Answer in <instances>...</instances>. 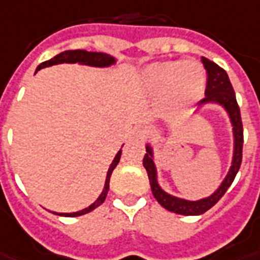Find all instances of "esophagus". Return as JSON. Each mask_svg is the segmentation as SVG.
Returning <instances> with one entry per match:
<instances>
[{
  "mask_svg": "<svg viewBox=\"0 0 260 260\" xmlns=\"http://www.w3.org/2000/svg\"><path fill=\"white\" fill-rule=\"evenodd\" d=\"M142 135H143V129L140 128V126H135L134 129H132V138H142Z\"/></svg>",
  "mask_w": 260,
  "mask_h": 260,
  "instance_id": "obj_1",
  "label": "esophagus"
}]
</instances>
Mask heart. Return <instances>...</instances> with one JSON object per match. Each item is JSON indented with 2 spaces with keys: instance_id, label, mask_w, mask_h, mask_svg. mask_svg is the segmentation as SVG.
Wrapping results in <instances>:
<instances>
[{
  "instance_id": "1",
  "label": "heart",
  "mask_w": 260,
  "mask_h": 260,
  "mask_svg": "<svg viewBox=\"0 0 260 260\" xmlns=\"http://www.w3.org/2000/svg\"><path fill=\"white\" fill-rule=\"evenodd\" d=\"M142 88L149 96L161 98L165 113L180 114L203 99L207 74L196 59L155 61L142 71Z\"/></svg>"
}]
</instances>
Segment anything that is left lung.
Wrapping results in <instances>:
<instances>
[{"instance_id": "1", "label": "left lung", "mask_w": 260, "mask_h": 260, "mask_svg": "<svg viewBox=\"0 0 260 260\" xmlns=\"http://www.w3.org/2000/svg\"><path fill=\"white\" fill-rule=\"evenodd\" d=\"M204 67L208 74V81L205 88V98L200 102L197 107L207 105H218L226 111L230 124H232L233 132V157L232 165L229 168L228 174L223 178L222 183L219 184L218 189L215 190L211 196L204 197V199L190 201V200L180 199L176 196L169 194L165 191L158 182V172L154 164V150L150 142H146V154L143 157V167L147 171L150 180V187L153 191L154 199L159 203L161 207L168 209L171 212L179 213V215H186V216H196L201 213L207 212L209 208H212L219 200L222 199L223 194L230 187L233 180L237 175L241 159H243V122H241V114H240V107L236 101L234 89H233L232 82L229 80V76L222 67H219L216 63L208 60L207 57L201 59Z\"/></svg>"}]
</instances>
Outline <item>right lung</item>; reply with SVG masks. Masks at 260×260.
Wrapping results in <instances>:
<instances>
[{
  "label": "right lung",
  "instance_id": "obj_1",
  "mask_svg": "<svg viewBox=\"0 0 260 260\" xmlns=\"http://www.w3.org/2000/svg\"><path fill=\"white\" fill-rule=\"evenodd\" d=\"M61 63H70V64H74V63H78V64H82V66H89V67H99V69H105V67L114 66L117 63V59L114 56H110L107 53H103V52H88L84 51V49H76V51H64L56 55L55 57H52L51 60H47L41 63L40 66L37 67L38 70H41L44 67L53 66V64H61ZM121 158V150L115 154L114 159L111 161L110 167H109V171H107V175H106L105 180V187L102 190L101 196L93 201V203L86 207V208L81 209V211H77V212H70V213H57L59 216H67V218H74V216H81V215H85V213L91 212L95 208H98L99 205L105 203L106 196L109 193V189H110V176L113 174V171L117 167V164L120 162Z\"/></svg>",
  "mask_w": 260,
  "mask_h": 260
}]
</instances>
